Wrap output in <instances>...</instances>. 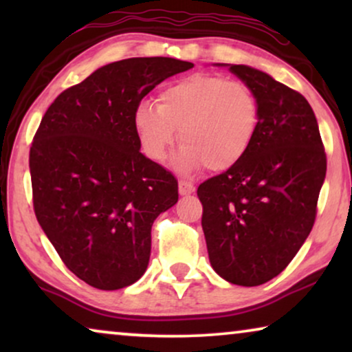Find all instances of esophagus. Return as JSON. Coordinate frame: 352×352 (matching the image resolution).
Returning a JSON list of instances; mask_svg holds the SVG:
<instances>
[{"instance_id":"34e87169","label":"esophagus","mask_w":352,"mask_h":352,"mask_svg":"<svg viewBox=\"0 0 352 352\" xmlns=\"http://www.w3.org/2000/svg\"><path fill=\"white\" fill-rule=\"evenodd\" d=\"M195 190V187L189 181H179V194L181 195H189Z\"/></svg>"}]
</instances>
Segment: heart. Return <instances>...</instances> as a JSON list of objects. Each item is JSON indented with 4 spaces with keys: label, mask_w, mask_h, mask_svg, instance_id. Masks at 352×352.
Here are the masks:
<instances>
[{
    "label": "heart",
    "mask_w": 352,
    "mask_h": 352,
    "mask_svg": "<svg viewBox=\"0 0 352 352\" xmlns=\"http://www.w3.org/2000/svg\"><path fill=\"white\" fill-rule=\"evenodd\" d=\"M259 123V102L247 83L195 74L165 86L155 105L142 102L134 129L142 151L163 162L179 131V166L226 171L247 155Z\"/></svg>",
    "instance_id": "obj_1"
}]
</instances>
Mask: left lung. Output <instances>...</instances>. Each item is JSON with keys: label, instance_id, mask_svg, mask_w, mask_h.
Wrapping results in <instances>:
<instances>
[{"label": "left lung", "instance_id": "1", "mask_svg": "<svg viewBox=\"0 0 352 352\" xmlns=\"http://www.w3.org/2000/svg\"><path fill=\"white\" fill-rule=\"evenodd\" d=\"M259 102L242 162L201 182L210 263L234 285L256 287L285 269L314 226L327 173L319 124L305 96L261 70L230 65Z\"/></svg>", "mask_w": 352, "mask_h": 352}]
</instances>
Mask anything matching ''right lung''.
I'll list each match as a JSON object with an SVG mask.
<instances>
[{"instance_id":"1","label":"right lung","mask_w":352,"mask_h":352,"mask_svg":"<svg viewBox=\"0 0 352 352\" xmlns=\"http://www.w3.org/2000/svg\"><path fill=\"white\" fill-rule=\"evenodd\" d=\"M194 67L133 57L62 91L30 147L33 210L76 277L118 290L146 272L157 216L177 201L171 171L144 157L134 112L163 80Z\"/></svg>"}]
</instances>
